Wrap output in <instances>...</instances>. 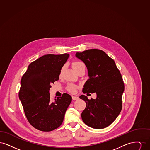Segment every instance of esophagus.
Wrapping results in <instances>:
<instances>
[{
	"label": "esophagus",
	"mask_w": 150,
	"mask_h": 150,
	"mask_svg": "<svg viewBox=\"0 0 150 150\" xmlns=\"http://www.w3.org/2000/svg\"><path fill=\"white\" fill-rule=\"evenodd\" d=\"M72 100H78L79 97H77V96H72Z\"/></svg>",
	"instance_id": "34e87169"
}]
</instances>
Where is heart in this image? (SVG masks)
<instances>
[{
    "label": "heart",
    "mask_w": 150,
    "mask_h": 150,
    "mask_svg": "<svg viewBox=\"0 0 150 150\" xmlns=\"http://www.w3.org/2000/svg\"><path fill=\"white\" fill-rule=\"evenodd\" d=\"M81 66H85L84 64L81 62H78V61H76V62H74L72 64V67L74 68V69L75 70V71H77L78 70L79 68H80ZM64 66H63L61 70V71H60V74H62V72L63 71L64 69ZM77 88V86H75V85H74V84H69L67 86V90L71 92V93H74L75 92L76 89Z\"/></svg>",
    "instance_id": "obj_1"
}]
</instances>
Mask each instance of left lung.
<instances>
[{
  "mask_svg": "<svg viewBox=\"0 0 150 150\" xmlns=\"http://www.w3.org/2000/svg\"><path fill=\"white\" fill-rule=\"evenodd\" d=\"M76 57L87 67L88 79L83 93H96L97 98L89 100L85 95L79 98L86 106L81 113L83 121L94 129H103L112 124L122 109L124 84L114 61L103 50L91 49L77 52ZM88 94V93H87Z\"/></svg>",
  "mask_w": 150,
  "mask_h": 150,
  "instance_id": "obj_1",
  "label": "left lung"
}]
</instances>
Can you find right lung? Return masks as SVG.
<instances>
[{"mask_svg":"<svg viewBox=\"0 0 150 150\" xmlns=\"http://www.w3.org/2000/svg\"><path fill=\"white\" fill-rule=\"evenodd\" d=\"M69 54H46L29 64L21 80L19 98L30 124L43 132H50L62 123L71 96L50 99V84L59 79L60 71Z\"/></svg>","mask_w":150,"mask_h":150,"instance_id":"obj_1","label":"right lung"}]
</instances>
